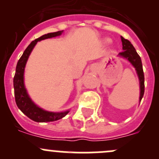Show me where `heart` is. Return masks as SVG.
<instances>
[{"label":"heart","instance_id":"heart-1","mask_svg":"<svg viewBox=\"0 0 159 159\" xmlns=\"http://www.w3.org/2000/svg\"><path fill=\"white\" fill-rule=\"evenodd\" d=\"M111 41V40L110 38H105V39H104V42L106 43V44H108Z\"/></svg>","mask_w":159,"mask_h":159}]
</instances>
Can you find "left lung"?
I'll list each match as a JSON object with an SVG mask.
<instances>
[{"mask_svg":"<svg viewBox=\"0 0 159 159\" xmlns=\"http://www.w3.org/2000/svg\"><path fill=\"white\" fill-rule=\"evenodd\" d=\"M121 42H122V52H120L118 54V57H123L126 59L135 68L136 73L139 80V85H140V97H139V102L142 99L145 92V77H144L143 68H142V63L140 56L138 54L137 51L134 49V46L131 44L129 40L125 39L122 36H121Z\"/></svg>","mask_w":159,"mask_h":159,"instance_id":"8db88e82","label":"left lung"}]
</instances>
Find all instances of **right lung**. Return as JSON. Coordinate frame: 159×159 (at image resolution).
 Instances as JSON below:
<instances>
[{
  "label": "right lung",
  "instance_id": "add662e5",
  "mask_svg": "<svg viewBox=\"0 0 159 159\" xmlns=\"http://www.w3.org/2000/svg\"><path fill=\"white\" fill-rule=\"evenodd\" d=\"M62 33H63V30L46 34L32 41L24 51L23 54L19 59L17 64V67H16L15 75L14 77V97H15L16 104L19 109L26 116L37 122H48V121H57V120L64 118L70 111L69 110L61 112L48 111H46L38 106L31 100L28 94V91L25 88V77H24L25 66H26L28 57L37 43L42 40L48 39V38L60 36Z\"/></svg>",
  "mask_w": 159,
  "mask_h": 159
}]
</instances>
